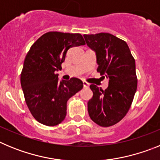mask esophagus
Segmentation results:
<instances>
[{
  "label": "esophagus",
  "mask_w": 160,
  "mask_h": 160,
  "mask_svg": "<svg viewBox=\"0 0 160 160\" xmlns=\"http://www.w3.org/2000/svg\"><path fill=\"white\" fill-rule=\"evenodd\" d=\"M82 83H83V87H84L85 88H88L89 86H90V84H89L88 82H87L83 81Z\"/></svg>",
  "instance_id": "34e87169"
}]
</instances>
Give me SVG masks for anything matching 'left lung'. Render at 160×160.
<instances>
[{"label":"left lung","instance_id":"1","mask_svg":"<svg viewBox=\"0 0 160 160\" xmlns=\"http://www.w3.org/2000/svg\"><path fill=\"white\" fill-rule=\"evenodd\" d=\"M87 45L96 53L97 71L109 79L105 90L91 84L93 97L88 113L98 125L107 128L116 124L129 111L137 90L135 61L128 44L108 32L84 34Z\"/></svg>","mask_w":160,"mask_h":160}]
</instances>
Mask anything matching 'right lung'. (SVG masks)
<instances>
[{
    "instance_id": "right-lung-1",
    "label": "right lung",
    "mask_w": 160,
    "mask_h": 160,
    "mask_svg": "<svg viewBox=\"0 0 160 160\" xmlns=\"http://www.w3.org/2000/svg\"><path fill=\"white\" fill-rule=\"evenodd\" d=\"M80 33L49 32L32 44L24 61L21 84L25 102L33 118L53 127L66 115V103L83 87L77 78L59 82L58 74L68 49L85 45Z\"/></svg>"
}]
</instances>
